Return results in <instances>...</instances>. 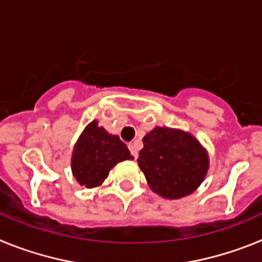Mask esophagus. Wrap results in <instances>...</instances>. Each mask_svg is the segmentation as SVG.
<instances>
[{
	"instance_id": "1",
	"label": "esophagus",
	"mask_w": 262,
	"mask_h": 262,
	"mask_svg": "<svg viewBox=\"0 0 262 262\" xmlns=\"http://www.w3.org/2000/svg\"><path fill=\"white\" fill-rule=\"evenodd\" d=\"M128 148H129V151H131V155H133V156L135 157V159H138V156H139V154H138V143H136V142L129 143Z\"/></svg>"
}]
</instances>
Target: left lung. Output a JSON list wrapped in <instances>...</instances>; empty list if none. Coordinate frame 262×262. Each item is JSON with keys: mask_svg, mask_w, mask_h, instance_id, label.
I'll return each instance as SVG.
<instances>
[{"mask_svg": "<svg viewBox=\"0 0 262 262\" xmlns=\"http://www.w3.org/2000/svg\"><path fill=\"white\" fill-rule=\"evenodd\" d=\"M138 165L154 193L180 200L200 187L210 168L209 152L190 133L155 127L143 138Z\"/></svg>", "mask_w": 262, "mask_h": 262, "instance_id": "left-lung-1", "label": "left lung"}]
</instances>
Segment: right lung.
I'll list each match as a JSON object with an SVG mask.
<instances>
[{
	"label": "right lung",
	"instance_id": "1",
	"mask_svg": "<svg viewBox=\"0 0 262 262\" xmlns=\"http://www.w3.org/2000/svg\"><path fill=\"white\" fill-rule=\"evenodd\" d=\"M133 159L119 136L108 134L94 119L85 127L73 148L72 174L81 186L98 187L118 163Z\"/></svg>",
	"mask_w": 262,
	"mask_h": 262
}]
</instances>
